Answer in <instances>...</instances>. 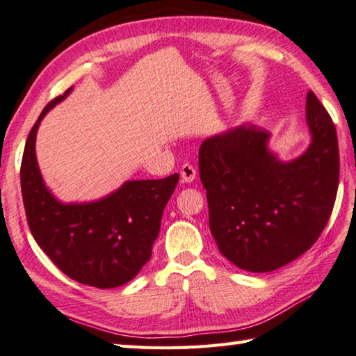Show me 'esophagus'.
I'll use <instances>...</instances> for the list:
<instances>
[{"instance_id":"esophagus-1","label":"esophagus","mask_w":356,"mask_h":356,"mask_svg":"<svg viewBox=\"0 0 356 356\" xmlns=\"http://www.w3.org/2000/svg\"><path fill=\"white\" fill-rule=\"evenodd\" d=\"M196 177V169L193 168L192 164H183V168H181V178H183L184 183H192Z\"/></svg>"}]
</instances>
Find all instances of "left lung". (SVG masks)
<instances>
[{
  "instance_id": "left-lung-1",
  "label": "left lung",
  "mask_w": 356,
  "mask_h": 356,
  "mask_svg": "<svg viewBox=\"0 0 356 356\" xmlns=\"http://www.w3.org/2000/svg\"><path fill=\"white\" fill-rule=\"evenodd\" d=\"M311 146L282 163L270 134L254 124L210 137L200 147V177L219 251L245 271L268 273L309 250L332 213L339 155L335 124L312 91L306 96Z\"/></svg>"
}]
</instances>
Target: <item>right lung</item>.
Segmentation results:
<instances>
[{
    "label": "right lung",
    "instance_id": "add662e5",
    "mask_svg": "<svg viewBox=\"0 0 356 356\" xmlns=\"http://www.w3.org/2000/svg\"><path fill=\"white\" fill-rule=\"evenodd\" d=\"M70 91L42 109L24 147L21 192L27 224L39 247L70 279L100 289L122 286L151 259L164 207L179 175L128 181L96 202H59L42 181L35 141L44 115Z\"/></svg>",
    "mask_w": 356,
    "mask_h": 356
}]
</instances>
